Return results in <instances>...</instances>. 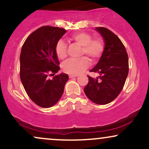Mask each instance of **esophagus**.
I'll use <instances>...</instances> for the list:
<instances>
[{
    "instance_id": "esophagus-1",
    "label": "esophagus",
    "mask_w": 149,
    "mask_h": 149,
    "mask_svg": "<svg viewBox=\"0 0 149 149\" xmlns=\"http://www.w3.org/2000/svg\"><path fill=\"white\" fill-rule=\"evenodd\" d=\"M69 76L70 78H76V77L78 76V75H71V74H70Z\"/></svg>"
}]
</instances>
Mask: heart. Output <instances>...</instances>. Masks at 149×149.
Listing matches in <instances>:
<instances>
[{
	"mask_svg": "<svg viewBox=\"0 0 149 149\" xmlns=\"http://www.w3.org/2000/svg\"><path fill=\"white\" fill-rule=\"evenodd\" d=\"M71 39L77 44L82 46L81 55L86 54L92 60H97L103 53L104 44L100 39H92V36L85 33L73 34ZM55 53L57 57L64 60L67 56V45L62 40L58 41L55 46ZM89 66L88 59L82 57L80 59H70L62 64L64 72L71 75H78L82 73Z\"/></svg>",
	"mask_w": 149,
	"mask_h": 149,
	"instance_id": "b5f03b06",
	"label": "heart"
}]
</instances>
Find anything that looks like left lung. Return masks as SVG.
I'll use <instances>...</instances> for the list:
<instances>
[{"label": "left lung", "mask_w": 149, "mask_h": 149, "mask_svg": "<svg viewBox=\"0 0 149 149\" xmlns=\"http://www.w3.org/2000/svg\"><path fill=\"white\" fill-rule=\"evenodd\" d=\"M95 30L103 39L104 49L98 63L90 71L100 76L96 78L88 76L84 92L93 103L105 105L114 101L122 90L128 74V58L117 36L105 28L96 27Z\"/></svg>", "instance_id": "obj_1"}]
</instances>
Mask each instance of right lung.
Instances as JSON below:
<instances>
[{"label":"right lung","mask_w":149,"mask_h":149,"mask_svg":"<svg viewBox=\"0 0 149 149\" xmlns=\"http://www.w3.org/2000/svg\"><path fill=\"white\" fill-rule=\"evenodd\" d=\"M66 32L57 27H41L28 36L21 48V82L30 99L40 107L55 105L62 97L69 80V76L64 73L53 79L47 77L48 73L55 75L60 69L55 46Z\"/></svg>","instance_id":"obj_1"}]
</instances>
